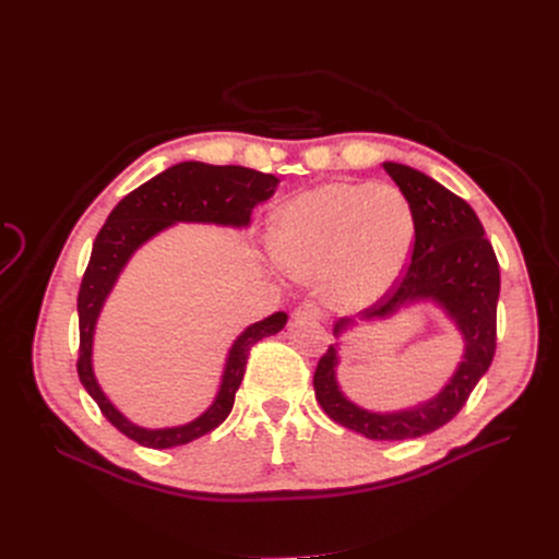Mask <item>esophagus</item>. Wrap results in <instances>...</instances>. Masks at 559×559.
<instances>
[{"mask_svg":"<svg viewBox=\"0 0 559 559\" xmlns=\"http://www.w3.org/2000/svg\"><path fill=\"white\" fill-rule=\"evenodd\" d=\"M292 317H295L297 321H301V319H321L324 317V312H321V308L317 306V304H312V301H304L295 312H292Z\"/></svg>","mask_w":559,"mask_h":559,"instance_id":"34e87169","label":"esophagus"}]
</instances>
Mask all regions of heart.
<instances>
[{"label":"heart","instance_id":"obj_1","mask_svg":"<svg viewBox=\"0 0 559 559\" xmlns=\"http://www.w3.org/2000/svg\"><path fill=\"white\" fill-rule=\"evenodd\" d=\"M272 238L292 276H324L333 308L362 310L383 299L403 272L415 215L394 186L326 183L283 205Z\"/></svg>","mask_w":559,"mask_h":559}]
</instances>
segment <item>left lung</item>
I'll list each match as a JSON object with an SVG mask.
<instances>
[{"mask_svg": "<svg viewBox=\"0 0 559 559\" xmlns=\"http://www.w3.org/2000/svg\"><path fill=\"white\" fill-rule=\"evenodd\" d=\"M383 167L413 209L415 247L399 287L362 310L360 321L385 319L403 306L432 301L444 310L462 335V362L442 392L396 413H371L344 396L335 376L340 365L337 344H331L319 358L312 385L319 405L335 424L369 439L396 442L428 435L449 424L489 369L496 350L501 272L472 205L419 169L399 163H383ZM348 326H354V319L344 317L333 333L340 337Z\"/></svg>", "mask_w": 559, "mask_h": 559, "instance_id": "1", "label": "left lung"}]
</instances>
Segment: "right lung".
Wrapping results in <instances>:
<instances>
[{"instance_id": "right-lung-1", "label": "right lung", "mask_w": 559, "mask_h": 559, "mask_svg": "<svg viewBox=\"0 0 559 559\" xmlns=\"http://www.w3.org/2000/svg\"><path fill=\"white\" fill-rule=\"evenodd\" d=\"M278 186L274 174H262L240 165H205L197 160L179 163L152 181L142 183L115 205L106 224L97 233L91 262H87L79 289V360L76 371L85 392L95 399L102 415L146 449H171L215 430L233 409L247 369L249 350L262 337L276 335L287 321L285 312L255 321L233 342L222 383L211 407L194 421L171 428H142L129 421L102 392L93 369V342L99 312L120 278L131 255L154 235L176 222H199L245 228L258 203L267 201Z\"/></svg>"}]
</instances>
